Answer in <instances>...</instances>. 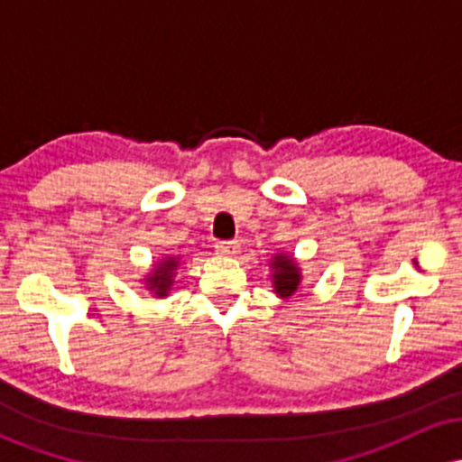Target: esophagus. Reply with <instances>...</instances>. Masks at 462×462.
Returning a JSON list of instances; mask_svg holds the SVG:
<instances>
[{
    "mask_svg": "<svg viewBox=\"0 0 462 462\" xmlns=\"http://www.w3.org/2000/svg\"><path fill=\"white\" fill-rule=\"evenodd\" d=\"M215 252L219 254V256H236V254L241 252V245H238L236 241H219L215 245Z\"/></svg>",
    "mask_w": 462,
    "mask_h": 462,
    "instance_id": "obj_1",
    "label": "esophagus"
}]
</instances>
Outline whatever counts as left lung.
<instances>
[{
  "mask_svg": "<svg viewBox=\"0 0 462 462\" xmlns=\"http://www.w3.org/2000/svg\"><path fill=\"white\" fill-rule=\"evenodd\" d=\"M272 286L280 300H291L301 286V269L291 254L278 252L272 256Z\"/></svg>",
  "mask_w": 462,
  "mask_h": 462,
  "instance_id": "1",
  "label": "left lung"
}]
</instances>
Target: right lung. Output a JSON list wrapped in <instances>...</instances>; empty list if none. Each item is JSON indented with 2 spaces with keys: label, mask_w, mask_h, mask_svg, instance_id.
Instances as JSON below:
<instances>
[{
  "label": "right lung",
  "mask_w": 462,
  "mask_h": 462,
  "mask_svg": "<svg viewBox=\"0 0 462 462\" xmlns=\"http://www.w3.org/2000/svg\"><path fill=\"white\" fill-rule=\"evenodd\" d=\"M180 267L178 256H164L158 263L152 264V272L143 278V284H145V291H150L153 298H167L169 291L173 286V278H176V272Z\"/></svg>",
  "instance_id": "add662e5"
}]
</instances>
